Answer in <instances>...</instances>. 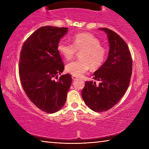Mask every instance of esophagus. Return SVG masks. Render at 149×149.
<instances>
[{
	"label": "esophagus",
	"mask_w": 149,
	"mask_h": 149,
	"mask_svg": "<svg viewBox=\"0 0 149 149\" xmlns=\"http://www.w3.org/2000/svg\"><path fill=\"white\" fill-rule=\"evenodd\" d=\"M72 79H73V80H75V79H77V77H75V76H74V75H72Z\"/></svg>",
	"instance_id": "obj_1"
}]
</instances>
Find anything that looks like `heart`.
Wrapping results in <instances>:
<instances>
[{
	"label": "heart",
	"instance_id": "heart-1",
	"mask_svg": "<svg viewBox=\"0 0 149 149\" xmlns=\"http://www.w3.org/2000/svg\"><path fill=\"white\" fill-rule=\"evenodd\" d=\"M73 43L64 40L60 41L57 45L59 53L65 60L72 59L80 52L79 60L71 62L65 65L68 73L75 77H81L91 66L97 69L104 64L107 56V50L101 45V42L95 35L87 33H80L74 35Z\"/></svg>",
	"mask_w": 149,
	"mask_h": 149
}]
</instances>
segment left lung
<instances>
[{
	"label": "left lung",
	"instance_id": "8db88e82",
	"mask_svg": "<svg viewBox=\"0 0 149 149\" xmlns=\"http://www.w3.org/2000/svg\"><path fill=\"white\" fill-rule=\"evenodd\" d=\"M108 35L110 50L104 64L93 75L96 82L85 81L81 95L88 107L97 112L112 108L129 87L132 74V57L127 45L116 33L107 27L100 28Z\"/></svg>",
	"mask_w": 149,
	"mask_h": 149
}]
</instances>
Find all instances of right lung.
<instances>
[{
  "mask_svg": "<svg viewBox=\"0 0 149 149\" xmlns=\"http://www.w3.org/2000/svg\"><path fill=\"white\" fill-rule=\"evenodd\" d=\"M67 31V27H40L24 42L20 52L22 86L37 108L50 114L64 105L72 81L71 75L68 74L54 80L64 69L57 45Z\"/></svg>",
  "mask_w": 149,
  "mask_h": 149,
  "instance_id": "1",
  "label": "right lung"
}]
</instances>
